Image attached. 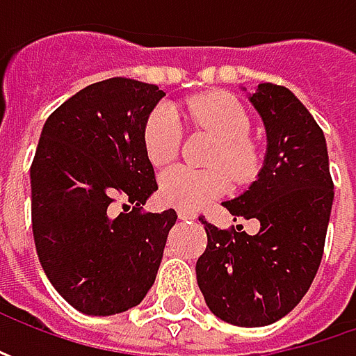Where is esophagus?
<instances>
[{"label": "esophagus", "instance_id": "1", "mask_svg": "<svg viewBox=\"0 0 356 356\" xmlns=\"http://www.w3.org/2000/svg\"><path fill=\"white\" fill-rule=\"evenodd\" d=\"M178 218H180V220H196V212H190V210H178Z\"/></svg>", "mask_w": 356, "mask_h": 356}]
</instances>
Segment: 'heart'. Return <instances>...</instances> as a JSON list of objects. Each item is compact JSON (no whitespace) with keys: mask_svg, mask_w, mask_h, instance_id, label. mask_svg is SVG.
<instances>
[{"mask_svg":"<svg viewBox=\"0 0 356 356\" xmlns=\"http://www.w3.org/2000/svg\"><path fill=\"white\" fill-rule=\"evenodd\" d=\"M188 122L210 130L220 140L208 164L213 168L194 170L174 166L160 176V198L180 210H196L220 198L236 182H245L257 172L259 158L248 140L250 117L245 108L232 97L212 92L184 104ZM182 144V127L174 108L160 104L150 111L143 127V148L148 162L156 168L172 164ZM228 170L226 171L225 168Z\"/></svg>","mask_w":356,"mask_h":356,"instance_id":"heart-1","label":"heart"}]
</instances>
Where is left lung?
Masks as SVG:
<instances>
[{
  "instance_id": "1",
  "label": "left lung",
  "mask_w": 356,
  "mask_h": 356,
  "mask_svg": "<svg viewBox=\"0 0 356 356\" xmlns=\"http://www.w3.org/2000/svg\"><path fill=\"white\" fill-rule=\"evenodd\" d=\"M250 101L266 124V160L250 190L224 208L234 220H259V232L220 229L202 216L208 245L196 275L216 317L264 327L285 317L315 280L335 192L325 134L293 92L261 83Z\"/></svg>"
}]
</instances>
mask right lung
<instances>
[{
  "instance_id": "add662e5",
  "label": "right lung",
  "mask_w": 356,
  "mask_h": 356,
  "mask_svg": "<svg viewBox=\"0 0 356 356\" xmlns=\"http://www.w3.org/2000/svg\"><path fill=\"white\" fill-rule=\"evenodd\" d=\"M162 97L156 85L113 76L79 90L41 130L31 164L35 250L53 287L85 315L134 307L156 280L178 218L140 208L158 190L143 127Z\"/></svg>"
}]
</instances>
